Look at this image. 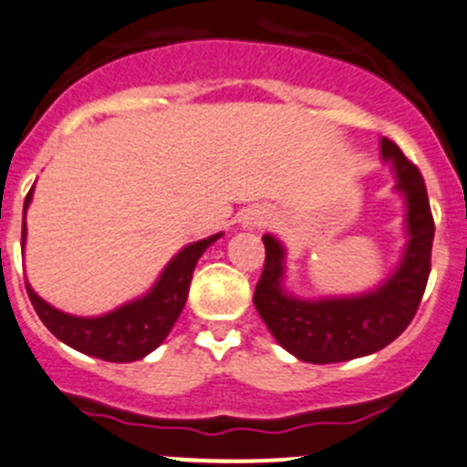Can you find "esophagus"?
I'll list each match as a JSON object with an SVG mask.
<instances>
[{
	"label": "esophagus",
	"instance_id": "obj_1",
	"mask_svg": "<svg viewBox=\"0 0 467 467\" xmlns=\"http://www.w3.org/2000/svg\"><path fill=\"white\" fill-rule=\"evenodd\" d=\"M240 223H243V227L247 229L265 227V224H270V213H267L265 209H249L247 213L240 218Z\"/></svg>",
	"mask_w": 467,
	"mask_h": 467
}]
</instances>
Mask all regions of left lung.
Wrapping results in <instances>:
<instances>
[{
	"label": "left lung",
	"mask_w": 467,
	"mask_h": 467,
	"mask_svg": "<svg viewBox=\"0 0 467 467\" xmlns=\"http://www.w3.org/2000/svg\"><path fill=\"white\" fill-rule=\"evenodd\" d=\"M381 159L395 170V191L406 202V243L397 270L379 288L354 297L299 299L284 290L285 249L263 235L265 265L254 290V306L276 343L306 363H340L390 345L413 320L431 270L433 218L420 170L389 138Z\"/></svg>",
	"instance_id": "obj_1"
}]
</instances>
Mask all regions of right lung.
I'll list each match as a JSON object with an SVG mask.
<instances>
[{"instance_id": "1", "label": "right lung", "mask_w": 467, "mask_h": 467, "mask_svg": "<svg viewBox=\"0 0 467 467\" xmlns=\"http://www.w3.org/2000/svg\"><path fill=\"white\" fill-rule=\"evenodd\" d=\"M31 195H34V188H31L25 200V215L31 204ZM25 215H22V244H25L26 238ZM220 235L223 234L209 235V238L186 244L165 265V270L161 272L150 293L133 299V302L122 304L115 311L104 313V316H70V313L58 311L52 304L45 302L43 297H38L29 284H26V293H29L31 304H34L43 325L61 343L70 345L72 349L88 354V357L101 358V361H138V358L154 352L163 343L165 336L170 334L188 299L192 270H195L197 261L206 252V247L213 244Z\"/></svg>"}]
</instances>
